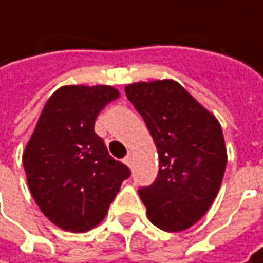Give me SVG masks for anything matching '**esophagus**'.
I'll use <instances>...</instances> for the list:
<instances>
[{
  "instance_id": "34e87169",
  "label": "esophagus",
  "mask_w": 263,
  "mask_h": 263,
  "mask_svg": "<svg viewBox=\"0 0 263 263\" xmlns=\"http://www.w3.org/2000/svg\"><path fill=\"white\" fill-rule=\"evenodd\" d=\"M124 162H125L126 165H128V166L131 168L132 163H134V157H132V154H128V155H126L125 159H124Z\"/></svg>"
}]
</instances>
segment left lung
Instances as JSON below:
<instances>
[{
  "instance_id": "1",
  "label": "left lung",
  "mask_w": 263,
  "mask_h": 263,
  "mask_svg": "<svg viewBox=\"0 0 263 263\" xmlns=\"http://www.w3.org/2000/svg\"><path fill=\"white\" fill-rule=\"evenodd\" d=\"M126 98L157 145L159 172L138 194L149 221L181 232L201 219L221 188L228 155L219 121L172 80L134 82Z\"/></svg>"
}]
</instances>
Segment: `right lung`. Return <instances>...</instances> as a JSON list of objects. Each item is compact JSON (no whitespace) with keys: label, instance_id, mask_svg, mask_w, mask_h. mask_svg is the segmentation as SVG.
Segmentation results:
<instances>
[{"label":"right lung","instance_id":"add662e5","mask_svg":"<svg viewBox=\"0 0 263 263\" xmlns=\"http://www.w3.org/2000/svg\"><path fill=\"white\" fill-rule=\"evenodd\" d=\"M119 97L109 85H65L47 101L23 154L31 195L64 231L97 227L131 171L115 161L95 131L102 108Z\"/></svg>","mask_w":263,"mask_h":263}]
</instances>
